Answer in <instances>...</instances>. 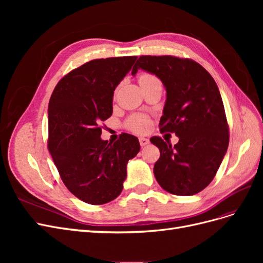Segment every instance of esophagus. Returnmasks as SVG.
Instances as JSON below:
<instances>
[{
  "mask_svg": "<svg viewBox=\"0 0 263 263\" xmlns=\"http://www.w3.org/2000/svg\"><path fill=\"white\" fill-rule=\"evenodd\" d=\"M139 142H140V146L141 147H145V146H147L148 144H149V139L148 138H145V137H140L139 138Z\"/></svg>",
  "mask_w": 263,
  "mask_h": 263,
  "instance_id": "34e87169",
  "label": "esophagus"
}]
</instances>
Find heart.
<instances>
[{"label": "heart", "mask_w": 263, "mask_h": 263, "mask_svg": "<svg viewBox=\"0 0 263 263\" xmlns=\"http://www.w3.org/2000/svg\"><path fill=\"white\" fill-rule=\"evenodd\" d=\"M147 77H151V76L145 74V76H141L140 79H144ZM126 126H127V128L135 132V133H146L150 128V122L146 116L134 115L128 119V121H127Z\"/></svg>", "instance_id": "obj_1"}]
</instances>
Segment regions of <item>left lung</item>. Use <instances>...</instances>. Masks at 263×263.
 Listing matches in <instances>:
<instances>
[{
  "mask_svg": "<svg viewBox=\"0 0 263 263\" xmlns=\"http://www.w3.org/2000/svg\"><path fill=\"white\" fill-rule=\"evenodd\" d=\"M160 79L165 93L160 130L174 133L172 147L160 137L150 141L160 150L154 173L166 192L189 196L201 192L216 174L229 142L218 86L201 65L172 55H141L134 66Z\"/></svg>",
  "mask_w": 263,
  "mask_h": 263,
  "instance_id": "obj_1",
  "label": "left lung"
}]
</instances>
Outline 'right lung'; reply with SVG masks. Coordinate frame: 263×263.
I'll return each mask as SVG.
<instances>
[{
  "instance_id": "add662e5",
  "label": "right lung",
  "mask_w": 263,
  "mask_h": 263,
  "mask_svg": "<svg viewBox=\"0 0 263 263\" xmlns=\"http://www.w3.org/2000/svg\"><path fill=\"white\" fill-rule=\"evenodd\" d=\"M136 59L86 62L63 77L51 94L48 149L65 185L87 204H105L121 194L127 163L140 150L137 137L123 134L110 144L99 127L112 115L114 91Z\"/></svg>"
}]
</instances>
